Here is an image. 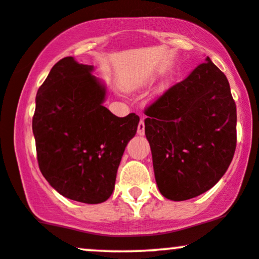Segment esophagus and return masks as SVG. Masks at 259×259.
I'll return each instance as SVG.
<instances>
[{
  "label": "esophagus",
  "mask_w": 259,
  "mask_h": 259,
  "mask_svg": "<svg viewBox=\"0 0 259 259\" xmlns=\"http://www.w3.org/2000/svg\"><path fill=\"white\" fill-rule=\"evenodd\" d=\"M138 134H139V135H144V134H145V121H144V118H141V119H140V121H139Z\"/></svg>",
  "instance_id": "34e87169"
}]
</instances>
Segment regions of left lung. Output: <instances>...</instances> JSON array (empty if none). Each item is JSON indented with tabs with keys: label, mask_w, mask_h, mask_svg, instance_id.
I'll return each instance as SVG.
<instances>
[{
	"label": "left lung",
	"mask_w": 259,
	"mask_h": 259,
	"mask_svg": "<svg viewBox=\"0 0 259 259\" xmlns=\"http://www.w3.org/2000/svg\"><path fill=\"white\" fill-rule=\"evenodd\" d=\"M159 192L185 201L221 180L236 148V105L225 74L206 58L145 109Z\"/></svg>",
	"instance_id": "left-lung-1"
}]
</instances>
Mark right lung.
Returning <instances> with one entry per match:
<instances>
[{"label":"right lung","instance_id":"add662e5","mask_svg":"<svg viewBox=\"0 0 259 259\" xmlns=\"http://www.w3.org/2000/svg\"><path fill=\"white\" fill-rule=\"evenodd\" d=\"M94 67L64 57L38 88L32 117L38 167L56 191L96 204L108 200L140 118H119L103 106L106 86Z\"/></svg>","mask_w":259,"mask_h":259}]
</instances>
